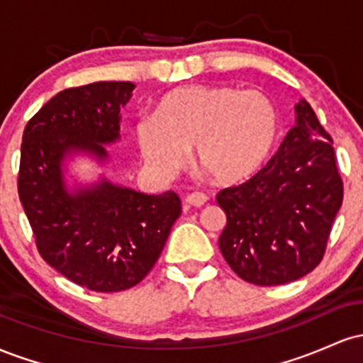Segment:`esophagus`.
<instances>
[{
  "mask_svg": "<svg viewBox=\"0 0 363 363\" xmlns=\"http://www.w3.org/2000/svg\"><path fill=\"white\" fill-rule=\"evenodd\" d=\"M206 201H208V196L205 193H191V194H187L184 199V203L187 206H196V208L203 206Z\"/></svg>",
  "mask_w": 363,
  "mask_h": 363,
  "instance_id": "34e87169",
  "label": "esophagus"
}]
</instances>
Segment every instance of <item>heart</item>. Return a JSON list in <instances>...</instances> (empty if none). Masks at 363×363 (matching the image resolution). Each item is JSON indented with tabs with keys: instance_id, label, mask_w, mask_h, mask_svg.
Returning a JSON list of instances; mask_svg holds the SVG:
<instances>
[{
	"instance_id": "b5f03b06",
	"label": "heart",
	"mask_w": 363,
	"mask_h": 363,
	"mask_svg": "<svg viewBox=\"0 0 363 363\" xmlns=\"http://www.w3.org/2000/svg\"><path fill=\"white\" fill-rule=\"evenodd\" d=\"M280 109L262 90L187 85L165 94L155 114L135 123V141L158 177L176 174L196 150L199 167L220 184H240L277 148Z\"/></svg>"
}]
</instances>
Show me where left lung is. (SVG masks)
I'll list each match as a JSON object with an SVG mask.
<instances>
[{"label":"left lung","mask_w":363,"mask_h":363,"mask_svg":"<svg viewBox=\"0 0 363 363\" xmlns=\"http://www.w3.org/2000/svg\"><path fill=\"white\" fill-rule=\"evenodd\" d=\"M295 116L264 169L216 196L227 215L220 251L242 280L259 286L298 280L319 264L343 201L333 140L307 101L295 104Z\"/></svg>","instance_id":"left-lung-1"}]
</instances>
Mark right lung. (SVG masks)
Returning <instances> with one entry per match:
<instances>
[{
    "label": "right lung",
    "mask_w": 363,
    "mask_h": 363,
    "mask_svg": "<svg viewBox=\"0 0 363 363\" xmlns=\"http://www.w3.org/2000/svg\"><path fill=\"white\" fill-rule=\"evenodd\" d=\"M135 83L97 82L62 90L27 123L18 196L49 266L94 291L128 290L147 277L181 215L174 191L145 194L106 176L69 182V162L102 167L119 141V111Z\"/></svg>",
    "instance_id": "right-lung-1"
}]
</instances>
